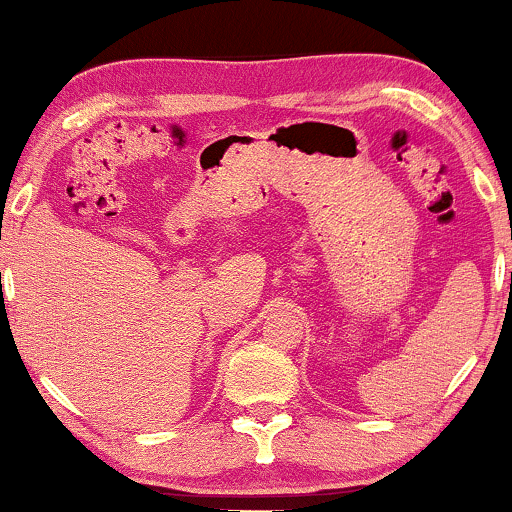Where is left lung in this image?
<instances>
[{
	"mask_svg": "<svg viewBox=\"0 0 512 512\" xmlns=\"http://www.w3.org/2000/svg\"><path fill=\"white\" fill-rule=\"evenodd\" d=\"M510 289H512V275H510Z\"/></svg>",
	"mask_w": 512,
	"mask_h": 512,
	"instance_id": "1",
	"label": "left lung"
}]
</instances>
